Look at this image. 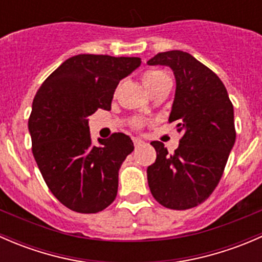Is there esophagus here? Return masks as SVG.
Masks as SVG:
<instances>
[{"mask_svg":"<svg viewBox=\"0 0 262 262\" xmlns=\"http://www.w3.org/2000/svg\"><path fill=\"white\" fill-rule=\"evenodd\" d=\"M133 143H134V146H136V148H137V147H141L142 144H144V142L142 141V139H139V138H133Z\"/></svg>","mask_w":262,"mask_h":262,"instance_id":"esophagus-1","label":"esophagus"}]
</instances>
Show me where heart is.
Segmentation results:
<instances>
[{"mask_svg": "<svg viewBox=\"0 0 262 262\" xmlns=\"http://www.w3.org/2000/svg\"><path fill=\"white\" fill-rule=\"evenodd\" d=\"M166 78H168V77H167V75L163 72V71L149 70L143 75V83H144V86L148 89V91L150 92L153 89H156V87H157L161 82L165 81ZM136 125L141 126V121H137Z\"/></svg>", "mask_w": 262, "mask_h": 262, "instance_id": "b5f03b06", "label": "heart"}]
</instances>
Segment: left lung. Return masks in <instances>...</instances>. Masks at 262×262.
Instances as JSON below:
<instances>
[{
    "instance_id": "8db88e82",
    "label": "left lung",
    "mask_w": 262,
    "mask_h": 262,
    "mask_svg": "<svg viewBox=\"0 0 262 262\" xmlns=\"http://www.w3.org/2000/svg\"><path fill=\"white\" fill-rule=\"evenodd\" d=\"M147 63L172 70L176 91L168 121L182 133L173 155L161 142L150 143L157 158L147 168L148 185L163 207L190 209L210 196L223 175L236 142L233 105L218 76L189 53H158Z\"/></svg>"
}]
</instances>
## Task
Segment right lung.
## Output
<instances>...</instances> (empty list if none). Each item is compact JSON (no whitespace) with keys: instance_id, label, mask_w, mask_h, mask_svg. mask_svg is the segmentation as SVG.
Segmentation results:
<instances>
[{"instance_id":"obj_1","label":"right lung","mask_w":262,"mask_h":262,"mask_svg":"<svg viewBox=\"0 0 262 262\" xmlns=\"http://www.w3.org/2000/svg\"><path fill=\"white\" fill-rule=\"evenodd\" d=\"M141 66L138 57L78 54L43 82L33 101V155L52 194L71 210L97 213L118 192L119 168L134 146L114 133L92 144L89 116L110 110L116 86Z\"/></svg>"}]
</instances>
